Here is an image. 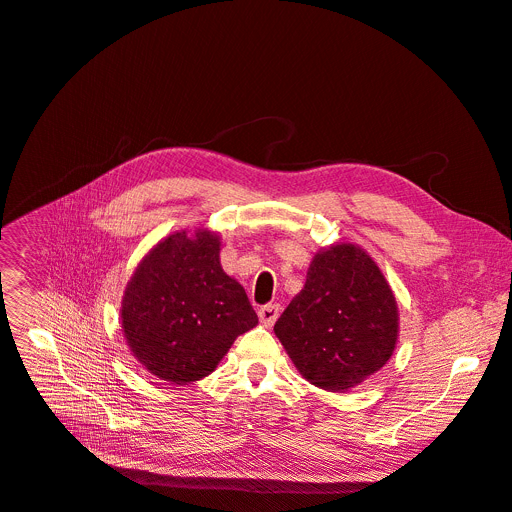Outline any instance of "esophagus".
I'll return each mask as SVG.
<instances>
[{
    "mask_svg": "<svg viewBox=\"0 0 512 512\" xmlns=\"http://www.w3.org/2000/svg\"><path fill=\"white\" fill-rule=\"evenodd\" d=\"M279 312H281V306L279 304H266L258 310V316H260V323L264 327H273L275 321L279 319Z\"/></svg>",
    "mask_w": 512,
    "mask_h": 512,
    "instance_id": "34e87169",
    "label": "esophagus"
}]
</instances>
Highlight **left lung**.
I'll return each instance as SVG.
<instances>
[{
  "mask_svg": "<svg viewBox=\"0 0 512 512\" xmlns=\"http://www.w3.org/2000/svg\"><path fill=\"white\" fill-rule=\"evenodd\" d=\"M400 314L377 262L354 243L314 254L300 294L275 323L298 373L327 392H348L392 358Z\"/></svg>",
  "mask_w": 512,
  "mask_h": 512,
  "instance_id": "left-lung-1",
  "label": "left lung"
}]
</instances>
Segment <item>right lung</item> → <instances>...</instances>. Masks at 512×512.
Returning <instances> with one entry per match:
<instances>
[{
  "instance_id": "1",
  "label": "right lung",
  "mask_w": 512,
  "mask_h": 512,
  "mask_svg": "<svg viewBox=\"0 0 512 512\" xmlns=\"http://www.w3.org/2000/svg\"><path fill=\"white\" fill-rule=\"evenodd\" d=\"M120 325L145 371L175 385L210 375L237 335L258 325L243 289L221 266V237L175 231L141 258Z\"/></svg>"
}]
</instances>
